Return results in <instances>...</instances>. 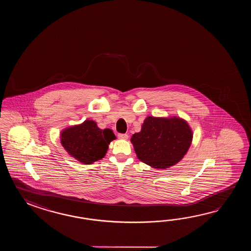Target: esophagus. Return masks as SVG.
<instances>
[{
	"instance_id": "esophagus-1",
	"label": "esophagus",
	"mask_w": 251,
	"mask_h": 251,
	"mask_svg": "<svg viewBox=\"0 0 251 251\" xmlns=\"http://www.w3.org/2000/svg\"><path fill=\"white\" fill-rule=\"evenodd\" d=\"M118 138L122 139V140H127L128 134H126V133H119Z\"/></svg>"
}]
</instances>
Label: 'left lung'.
Returning a JSON list of instances; mask_svg holds the SVG:
<instances>
[{"label":"left lung","mask_w":251,"mask_h":251,"mask_svg":"<svg viewBox=\"0 0 251 251\" xmlns=\"http://www.w3.org/2000/svg\"><path fill=\"white\" fill-rule=\"evenodd\" d=\"M192 139V129L183 118L150 116L131 143L141 161L155 169H167L181 160Z\"/></svg>","instance_id":"1"}]
</instances>
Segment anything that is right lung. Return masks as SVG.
Instances as JSON below:
<instances>
[{"label":"right lung","instance_id":"right-lung-1","mask_svg":"<svg viewBox=\"0 0 251 251\" xmlns=\"http://www.w3.org/2000/svg\"><path fill=\"white\" fill-rule=\"evenodd\" d=\"M116 138L111 129L102 130L93 120L65 128L60 134L61 144L68 154L88 165L104 158L108 144Z\"/></svg>","mask_w":251,"mask_h":251}]
</instances>
